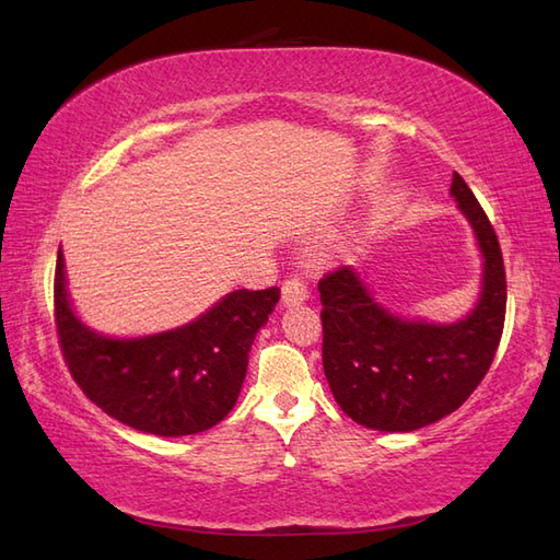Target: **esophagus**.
I'll return each instance as SVG.
<instances>
[{"instance_id":"esophagus-1","label":"esophagus","mask_w":560,"mask_h":560,"mask_svg":"<svg viewBox=\"0 0 560 560\" xmlns=\"http://www.w3.org/2000/svg\"><path fill=\"white\" fill-rule=\"evenodd\" d=\"M281 293H283V303L285 305L303 303L305 298H307V281H305V277L303 275H291L289 279L283 281Z\"/></svg>"}]
</instances>
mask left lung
I'll return each instance as SVG.
<instances>
[{
	"label": "left lung",
	"instance_id": "8db88e82",
	"mask_svg": "<svg viewBox=\"0 0 560 560\" xmlns=\"http://www.w3.org/2000/svg\"><path fill=\"white\" fill-rule=\"evenodd\" d=\"M451 195L485 255V289L472 315L446 327L406 322L376 305L350 267L327 271L317 283L324 374L358 424L412 432L446 418L470 398L497 355L505 322L501 245L460 174H453Z\"/></svg>",
	"mask_w": 560,
	"mask_h": 560
}]
</instances>
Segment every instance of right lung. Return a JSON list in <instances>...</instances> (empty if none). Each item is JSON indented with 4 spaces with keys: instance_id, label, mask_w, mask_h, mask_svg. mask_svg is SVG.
<instances>
[{
    "instance_id": "1",
    "label": "right lung",
    "mask_w": 560,
    "mask_h": 560,
    "mask_svg": "<svg viewBox=\"0 0 560 560\" xmlns=\"http://www.w3.org/2000/svg\"><path fill=\"white\" fill-rule=\"evenodd\" d=\"M279 289L233 291L186 327L116 341L83 327L69 305L63 257L55 269V324L63 362L109 418L158 436L198 434L236 406L259 327Z\"/></svg>"
}]
</instances>
